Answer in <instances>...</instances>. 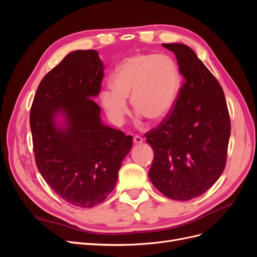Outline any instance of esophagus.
<instances>
[{
    "mask_svg": "<svg viewBox=\"0 0 257 257\" xmlns=\"http://www.w3.org/2000/svg\"><path fill=\"white\" fill-rule=\"evenodd\" d=\"M133 141H134V144H135V145H141V144H143L144 139H143L141 136H135Z\"/></svg>",
    "mask_w": 257,
    "mask_h": 257,
    "instance_id": "34e87169",
    "label": "esophagus"
}]
</instances>
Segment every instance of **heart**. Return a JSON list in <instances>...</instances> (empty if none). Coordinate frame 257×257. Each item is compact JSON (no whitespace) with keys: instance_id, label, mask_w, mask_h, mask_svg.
Wrapping results in <instances>:
<instances>
[{"instance_id":"b5f03b06","label":"heart","mask_w":257,"mask_h":257,"mask_svg":"<svg viewBox=\"0 0 257 257\" xmlns=\"http://www.w3.org/2000/svg\"><path fill=\"white\" fill-rule=\"evenodd\" d=\"M179 72L166 54L137 53L124 59L111 77V85L100 91V103L108 118L116 126L125 120L130 107L138 118L159 122L172 111L179 90Z\"/></svg>"}]
</instances>
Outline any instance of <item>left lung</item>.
I'll return each instance as SVG.
<instances>
[{
    "instance_id": "obj_1",
    "label": "left lung",
    "mask_w": 257,
    "mask_h": 257,
    "mask_svg": "<svg viewBox=\"0 0 257 257\" xmlns=\"http://www.w3.org/2000/svg\"><path fill=\"white\" fill-rule=\"evenodd\" d=\"M176 56L183 78L168 118L147 133L154 152L153 185L167 197L190 200L215 183L225 168L230 120L221 85L183 44H162Z\"/></svg>"
}]
</instances>
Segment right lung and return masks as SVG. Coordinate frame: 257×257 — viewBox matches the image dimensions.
Listing matches in <instances>:
<instances>
[{
	"instance_id": "obj_1",
	"label": "right lung",
	"mask_w": 257,
	"mask_h": 257,
	"mask_svg": "<svg viewBox=\"0 0 257 257\" xmlns=\"http://www.w3.org/2000/svg\"><path fill=\"white\" fill-rule=\"evenodd\" d=\"M103 75L96 50L68 53L44 77L31 107L36 166L62 199L80 208L109 195L133 143L100 118L94 98Z\"/></svg>"
}]
</instances>
